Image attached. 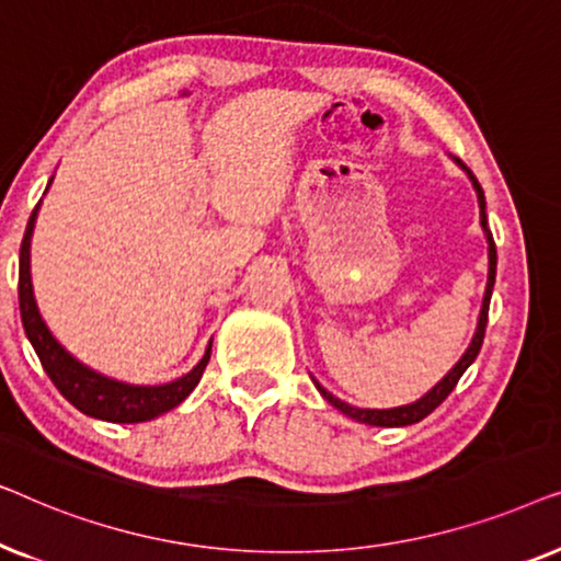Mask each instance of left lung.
Returning a JSON list of instances; mask_svg holds the SVG:
<instances>
[{"instance_id": "left-lung-1", "label": "left lung", "mask_w": 561, "mask_h": 561, "mask_svg": "<svg viewBox=\"0 0 561 561\" xmlns=\"http://www.w3.org/2000/svg\"><path fill=\"white\" fill-rule=\"evenodd\" d=\"M470 173V171H467ZM470 179L474 183V188H478V202H480V221H482V229H485L488 234V242H490V273H488V288H485V301H482V311H480V324H478V332H474V340L467 352L462 355V359L451 367V373L444 378L439 386L428 390V393L421 398V401L411 403V405H401V409H386V411H378V409H355V405L340 401V398H334L329 390H324L319 386L317 380V388L319 393L327 398L329 403L334 405V409H340L342 413H347L350 419H357L363 421V424H370V426H409V424H416V421L426 419L428 413H432L436 405H439L444 398H447L455 386L462 378L467 367L474 363V357L480 355V347H482V340H485V327H488V309H490V296H493V286H495V267H497V252H495V240H493V232L488 229V214H485V196H482V188L474 175L470 173Z\"/></svg>"}]
</instances>
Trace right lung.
Segmentation results:
<instances>
[{"mask_svg":"<svg viewBox=\"0 0 561 561\" xmlns=\"http://www.w3.org/2000/svg\"><path fill=\"white\" fill-rule=\"evenodd\" d=\"M37 206L30 214L25 237L20 244V278H18V298H20V317L22 327L30 344H33L37 359H41L43 370L48 373L53 386L60 390V396L68 403H73L76 409L87 416L112 421V424H137V421H150L160 416V413L171 411L186 398L191 390L198 386L202 375L206 370V363L211 357V344L206 350L194 370L183 378L168 382V386H127V382H117L104 378L89 367L68 355L60 344L53 340L48 329H45L41 313H37L33 286H30V234H33Z\"/></svg>","mask_w":561,"mask_h":561,"instance_id":"obj_1","label":"right lung"}]
</instances>
